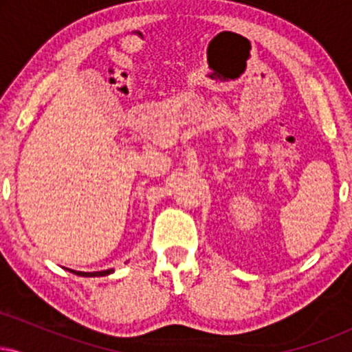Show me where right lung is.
Instances as JSON below:
<instances>
[{"label": "right lung", "instance_id": "1", "mask_svg": "<svg viewBox=\"0 0 352 352\" xmlns=\"http://www.w3.org/2000/svg\"><path fill=\"white\" fill-rule=\"evenodd\" d=\"M72 273L78 274V276H86V278H91V276H107V274L114 273V270H106V272H92V273H84V272H74V270H71Z\"/></svg>", "mask_w": 352, "mask_h": 352}]
</instances>
